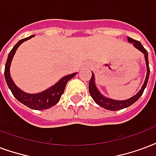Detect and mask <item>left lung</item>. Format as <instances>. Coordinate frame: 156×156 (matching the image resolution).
<instances>
[{
    "mask_svg": "<svg viewBox=\"0 0 156 156\" xmlns=\"http://www.w3.org/2000/svg\"><path fill=\"white\" fill-rule=\"evenodd\" d=\"M128 41L130 43H132L133 45L138 49L139 50L142 52L143 54L145 55V59L146 62V67H147V74H146V80L145 83L143 84L141 89L140 90L139 93H137L136 95H135L134 97L131 98L130 99L125 100V101H116V100H112V99H109L105 98L101 95V93H99V91L95 86V82H94V75L92 73V78L89 81V93L91 97L93 98V101H95L96 103L99 105L100 107H103L105 109L110 111H118L126 107H130L131 105H132L134 102L138 100L140 98V96L142 95L144 93V90L146 88L147 83H148L149 75H150V67H149V61H148V52L146 51V49L142 46V44H140V41L138 40H135L133 39H131L130 37H127Z\"/></svg>",
    "mask_w": 156,
    "mask_h": 156,
    "instance_id": "8db88e82",
    "label": "left lung"
}]
</instances>
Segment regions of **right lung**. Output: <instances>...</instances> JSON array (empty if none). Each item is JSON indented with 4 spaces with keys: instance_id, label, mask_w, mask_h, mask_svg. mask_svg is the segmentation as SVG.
Returning a JSON list of instances; mask_svg holds the SVG:
<instances>
[{
    "instance_id": "right-lung-1",
    "label": "right lung",
    "mask_w": 156,
    "mask_h": 156,
    "mask_svg": "<svg viewBox=\"0 0 156 156\" xmlns=\"http://www.w3.org/2000/svg\"><path fill=\"white\" fill-rule=\"evenodd\" d=\"M34 35L25 38L23 40H20L19 42L17 43L16 45L14 46L13 49L10 50L8 55L7 60L5 63V78L7 83L8 87L11 91V93L16 98L21 102L22 104L25 105L29 108L34 109V110H45L48 108H50L55 104H57L58 101L60 100V98L62 94L64 92V88L66 86L67 83L73 78L75 75L77 74V73H74L73 74L67 75L63 78H61L57 83L54 85L49 89L44 91L42 93H37V94H29V93H24L23 91L19 89L18 87L15 85V83L12 81V79L10 78V66L11 60L13 58V56L15 53L16 51V49L23 42H25L26 40H30Z\"/></svg>"
}]
</instances>
